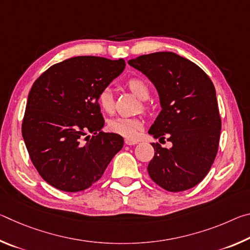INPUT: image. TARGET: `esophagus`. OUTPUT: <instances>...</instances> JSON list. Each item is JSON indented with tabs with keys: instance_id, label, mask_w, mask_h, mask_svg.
Instances as JSON below:
<instances>
[{
	"instance_id": "34e87169",
	"label": "esophagus",
	"mask_w": 250,
	"mask_h": 250,
	"mask_svg": "<svg viewBox=\"0 0 250 250\" xmlns=\"http://www.w3.org/2000/svg\"><path fill=\"white\" fill-rule=\"evenodd\" d=\"M138 143V141H135V140H129V139H126L125 140V145H128V146H134V145H137Z\"/></svg>"
}]
</instances>
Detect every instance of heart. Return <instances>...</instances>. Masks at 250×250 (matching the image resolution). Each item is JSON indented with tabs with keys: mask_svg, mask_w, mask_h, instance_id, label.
I'll return each mask as SVG.
<instances>
[{
	"mask_svg": "<svg viewBox=\"0 0 250 250\" xmlns=\"http://www.w3.org/2000/svg\"><path fill=\"white\" fill-rule=\"evenodd\" d=\"M125 86L140 100L146 101L149 99L150 89L143 79L138 77L130 78L125 83ZM97 101H98L99 107L104 112L111 113L115 109V99H113V94L110 88L101 89L97 96ZM108 128L112 132L120 134L126 139H134L138 135L139 131L142 129V122L138 119H133V118L118 117L109 121Z\"/></svg>",
	"mask_w": 250,
	"mask_h": 250,
	"instance_id": "b5f03b06",
	"label": "heart"
}]
</instances>
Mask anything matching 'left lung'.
<instances>
[{"label": "left lung", "mask_w": 250, "mask_h": 250, "mask_svg": "<svg viewBox=\"0 0 250 250\" xmlns=\"http://www.w3.org/2000/svg\"><path fill=\"white\" fill-rule=\"evenodd\" d=\"M154 84L161 110L149 133L170 149L152 143L147 172L168 192L192 188L207 175L218 151L222 120L215 87L205 71L172 52L142 55L128 62Z\"/></svg>", "instance_id": "1"}]
</instances>
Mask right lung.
Returning <instances> with one entry per match:
<instances>
[{"label":"right lung","instance_id":"1","mask_svg":"<svg viewBox=\"0 0 250 250\" xmlns=\"http://www.w3.org/2000/svg\"><path fill=\"white\" fill-rule=\"evenodd\" d=\"M125 66L122 58L77 56L49 67L33 83L22 134L34 167L54 188H90L124 146L121 135L101 131L97 96Z\"/></svg>","mask_w":250,"mask_h":250}]
</instances>
